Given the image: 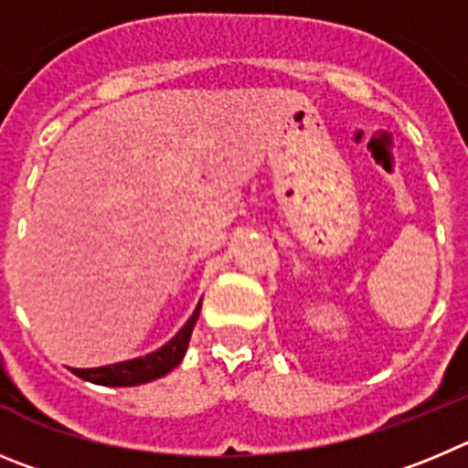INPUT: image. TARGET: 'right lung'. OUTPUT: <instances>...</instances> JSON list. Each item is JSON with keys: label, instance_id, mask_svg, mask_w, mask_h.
<instances>
[{"label": "right lung", "instance_id": "obj_1", "mask_svg": "<svg viewBox=\"0 0 468 468\" xmlns=\"http://www.w3.org/2000/svg\"><path fill=\"white\" fill-rule=\"evenodd\" d=\"M200 305H203V301L197 303V307L193 310L188 322L179 328V334H176L172 340H167L163 347L151 352V355L137 356V359L119 361V364H112V366H100V368H71V373L83 378V380L88 382L107 385V387H134V385H144V382L158 380V378L167 376L172 368H176V366L182 364L184 355H186L193 326H196L197 314H200Z\"/></svg>", "mask_w": 468, "mask_h": 468}]
</instances>
